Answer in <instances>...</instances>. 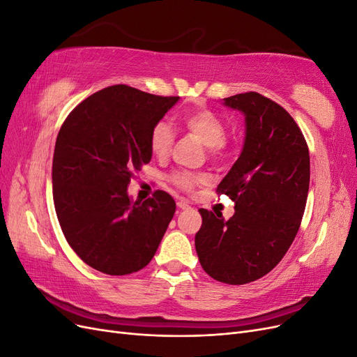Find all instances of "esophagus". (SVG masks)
Returning <instances> with one entry per match:
<instances>
[{
	"mask_svg": "<svg viewBox=\"0 0 357 357\" xmlns=\"http://www.w3.org/2000/svg\"><path fill=\"white\" fill-rule=\"evenodd\" d=\"M177 207H178L180 210H185V208L189 207V204H188V201H185V199H180V201H177Z\"/></svg>",
	"mask_w": 357,
	"mask_h": 357,
	"instance_id": "34e87169",
	"label": "esophagus"
}]
</instances>
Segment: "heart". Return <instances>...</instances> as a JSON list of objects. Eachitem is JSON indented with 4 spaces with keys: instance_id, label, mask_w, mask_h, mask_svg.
I'll return each mask as SVG.
<instances>
[{
    "instance_id": "heart-1",
    "label": "heart",
    "mask_w": 357,
    "mask_h": 357,
    "mask_svg": "<svg viewBox=\"0 0 357 357\" xmlns=\"http://www.w3.org/2000/svg\"><path fill=\"white\" fill-rule=\"evenodd\" d=\"M180 125L186 132L207 146L208 153L215 156L223 152L226 147V137H228V125L223 119L210 110H190L180 116ZM174 143V134L167 122H158L149 135V147L152 153L165 159L171 153V147ZM204 176L190 174V172H174L169 176V181L180 190L190 192L197 186L205 183Z\"/></svg>"
}]
</instances>
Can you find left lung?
Instances as JSON below:
<instances>
[{
	"instance_id": "left-lung-1",
	"label": "left lung",
	"mask_w": 357,
	"mask_h": 357,
	"mask_svg": "<svg viewBox=\"0 0 357 357\" xmlns=\"http://www.w3.org/2000/svg\"><path fill=\"white\" fill-rule=\"evenodd\" d=\"M245 116L240 158L215 192L235 202L229 220L201 208L195 235L201 266L226 284L266 275L294 243L310 186V153L304 134L282 105L257 92L225 98Z\"/></svg>"
}]
</instances>
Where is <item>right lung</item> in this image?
<instances>
[{"instance_id": "obj_1", "label": "right lung", "mask_w": 357, "mask_h": 357, "mask_svg": "<svg viewBox=\"0 0 357 357\" xmlns=\"http://www.w3.org/2000/svg\"><path fill=\"white\" fill-rule=\"evenodd\" d=\"M177 101L114 84L83 100L59 129L53 202L70 247L96 271L126 275L143 269L176 213L164 190L132 202L126 189L134 171L152 159L150 131Z\"/></svg>"}]
</instances>
